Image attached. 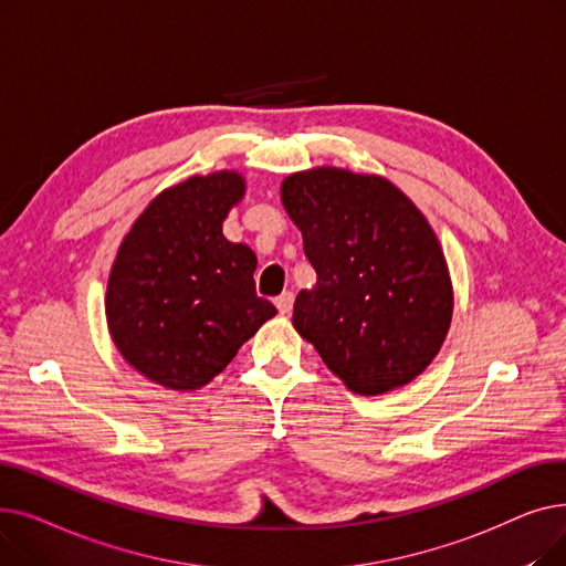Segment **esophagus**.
I'll return each mask as SVG.
<instances>
[{"instance_id":"34e87169","label":"esophagus","mask_w":566,"mask_h":566,"mask_svg":"<svg viewBox=\"0 0 566 566\" xmlns=\"http://www.w3.org/2000/svg\"><path fill=\"white\" fill-rule=\"evenodd\" d=\"M293 301H295V295L291 291H284L282 295H277V298H275V307L280 310V314H291Z\"/></svg>"}]
</instances>
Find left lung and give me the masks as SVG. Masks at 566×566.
Here are the masks:
<instances>
[{
  "mask_svg": "<svg viewBox=\"0 0 566 566\" xmlns=\"http://www.w3.org/2000/svg\"><path fill=\"white\" fill-rule=\"evenodd\" d=\"M303 231L314 289L293 305V328L358 395L420 376L448 337L454 295L438 238L388 178L314 167L282 181Z\"/></svg>",
  "mask_w": 566,
  "mask_h": 566,
  "instance_id": "1",
  "label": "left lung"
}]
</instances>
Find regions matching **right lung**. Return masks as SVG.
<instances>
[{
    "label": "right lung",
    "instance_id": "right-lung-1",
    "mask_svg": "<svg viewBox=\"0 0 566 566\" xmlns=\"http://www.w3.org/2000/svg\"><path fill=\"white\" fill-rule=\"evenodd\" d=\"M243 195L238 171L190 176L148 203L118 245L107 328L124 360L163 388H203L277 314L256 295L254 252L222 233Z\"/></svg>",
    "mask_w": 566,
    "mask_h": 566
}]
</instances>
